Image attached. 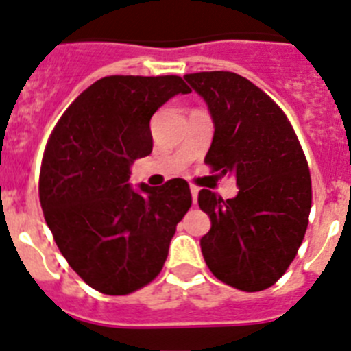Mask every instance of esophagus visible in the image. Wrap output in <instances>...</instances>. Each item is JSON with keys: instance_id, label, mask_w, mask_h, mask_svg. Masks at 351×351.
<instances>
[{"instance_id": "34e87169", "label": "esophagus", "mask_w": 351, "mask_h": 351, "mask_svg": "<svg viewBox=\"0 0 351 351\" xmlns=\"http://www.w3.org/2000/svg\"><path fill=\"white\" fill-rule=\"evenodd\" d=\"M191 194H192V201L195 203V199H197V194H199V187H195V185H191Z\"/></svg>"}]
</instances>
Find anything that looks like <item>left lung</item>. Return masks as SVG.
I'll return each instance as SVG.
<instances>
[{
  "label": "left lung",
  "mask_w": 351,
  "mask_h": 351,
  "mask_svg": "<svg viewBox=\"0 0 351 351\" xmlns=\"http://www.w3.org/2000/svg\"><path fill=\"white\" fill-rule=\"evenodd\" d=\"M183 78L213 121L204 162L234 176L239 189L226 201L199 192V208L211 220L201 252L220 282L258 292L283 276L304 238L311 210L304 152L282 108L245 77L201 71Z\"/></svg>",
  "instance_id": "8db88e82"
}]
</instances>
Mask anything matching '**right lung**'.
I'll use <instances>...</instances> for the list:
<instances>
[{
    "label": "right lung",
    "instance_id": "add662e5",
    "mask_svg": "<svg viewBox=\"0 0 351 351\" xmlns=\"http://www.w3.org/2000/svg\"><path fill=\"white\" fill-rule=\"evenodd\" d=\"M176 75H112L68 106L49 138L40 203L71 269L94 290L125 295L162 269L176 223L192 204L189 183L129 185L131 166L152 152L150 119L176 94Z\"/></svg>",
    "mask_w": 351,
    "mask_h": 351
}]
</instances>
